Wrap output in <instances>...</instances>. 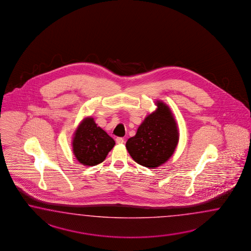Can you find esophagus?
<instances>
[{
    "instance_id": "esophagus-1",
    "label": "esophagus",
    "mask_w": 251,
    "mask_h": 251,
    "mask_svg": "<svg viewBox=\"0 0 251 251\" xmlns=\"http://www.w3.org/2000/svg\"><path fill=\"white\" fill-rule=\"evenodd\" d=\"M116 142H117V143H119V144H122V143H124V139L121 138V137H118L116 139Z\"/></svg>"
}]
</instances>
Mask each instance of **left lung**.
<instances>
[{
    "instance_id": "1",
    "label": "left lung",
    "mask_w": 251,
    "mask_h": 251,
    "mask_svg": "<svg viewBox=\"0 0 251 251\" xmlns=\"http://www.w3.org/2000/svg\"><path fill=\"white\" fill-rule=\"evenodd\" d=\"M156 105L155 111L145 118L136 135L126 143L136 163L151 169L169 160L179 140L177 123L169 107L162 101Z\"/></svg>"
}]
</instances>
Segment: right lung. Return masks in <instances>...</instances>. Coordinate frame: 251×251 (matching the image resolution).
Listing matches in <instances>:
<instances>
[{
    "label": "right lung",
    "mask_w": 251,
    "mask_h": 251,
    "mask_svg": "<svg viewBox=\"0 0 251 251\" xmlns=\"http://www.w3.org/2000/svg\"><path fill=\"white\" fill-rule=\"evenodd\" d=\"M114 145L115 141L91 117L84 119L78 125L72 142L75 157L86 166L102 163Z\"/></svg>",
    "instance_id": "right-lung-1"
}]
</instances>
